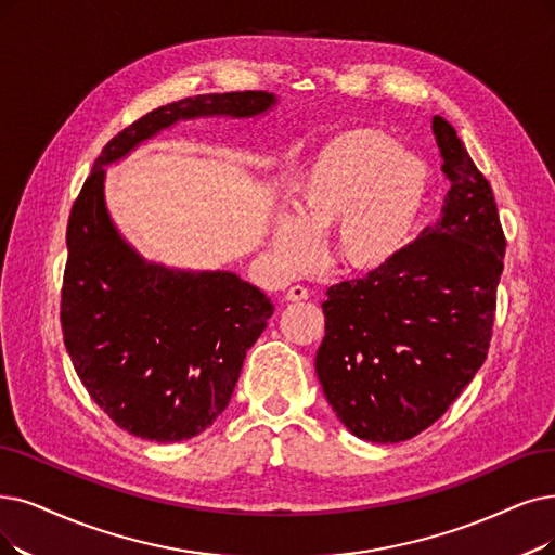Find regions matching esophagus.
<instances>
[{"instance_id":"obj_1","label":"esophagus","mask_w":555,"mask_h":555,"mask_svg":"<svg viewBox=\"0 0 555 555\" xmlns=\"http://www.w3.org/2000/svg\"><path fill=\"white\" fill-rule=\"evenodd\" d=\"M307 298H309V292L300 284H294L292 289L286 292V300H307Z\"/></svg>"}]
</instances>
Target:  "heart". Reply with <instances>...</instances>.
I'll use <instances>...</instances> for the list:
<instances>
[{"label":"heart","instance_id":"heart-1","mask_svg":"<svg viewBox=\"0 0 555 555\" xmlns=\"http://www.w3.org/2000/svg\"><path fill=\"white\" fill-rule=\"evenodd\" d=\"M430 189L418 152L380 129H350L327 141L292 186L294 214L280 211L271 243L284 271L312 269L319 236L335 225V255L358 271L391 263L412 241Z\"/></svg>","mask_w":555,"mask_h":555}]
</instances>
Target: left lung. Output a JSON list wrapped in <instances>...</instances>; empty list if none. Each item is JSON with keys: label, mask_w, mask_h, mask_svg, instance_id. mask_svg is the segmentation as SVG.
I'll list each match as a JSON object with an SVG mask.
<instances>
[{"label": "left lung", "mask_w": 555, "mask_h": 555, "mask_svg": "<svg viewBox=\"0 0 555 555\" xmlns=\"http://www.w3.org/2000/svg\"><path fill=\"white\" fill-rule=\"evenodd\" d=\"M433 131L451 182L437 223L383 269L330 286L321 305L319 383L341 424L375 444L433 426L492 339L505 255L494 193L444 118Z\"/></svg>", "instance_id": "left-lung-1"}]
</instances>
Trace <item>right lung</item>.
Masks as SVG:
<instances>
[{
  "label": "right lung",
  "mask_w": 555,
  "mask_h": 555,
  "mask_svg": "<svg viewBox=\"0 0 555 555\" xmlns=\"http://www.w3.org/2000/svg\"><path fill=\"white\" fill-rule=\"evenodd\" d=\"M275 104L273 93L246 91L154 108L104 145L73 205L63 341L93 401L141 439L182 441L214 424L273 302L232 271L168 269L139 255L106 209V166L180 120H246Z\"/></svg>",
  "instance_id": "obj_1"
}]
</instances>
